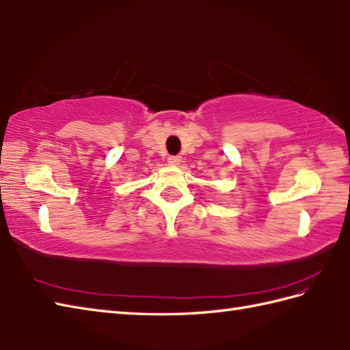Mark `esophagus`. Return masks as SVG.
I'll list each match as a JSON object with an SVG mask.
<instances>
[{
	"instance_id": "1",
	"label": "esophagus",
	"mask_w": 350,
	"mask_h": 350,
	"mask_svg": "<svg viewBox=\"0 0 350 350\" xmlns=\"http://www.w3.org/2000/svg\"><path fill=\"white\" fill-rule=\"evenodd\" d=\"M181 161H183V159L180 157V155H170V157L167 159V163L172 166H178Z\"/></svg>"
}]
</instances>
